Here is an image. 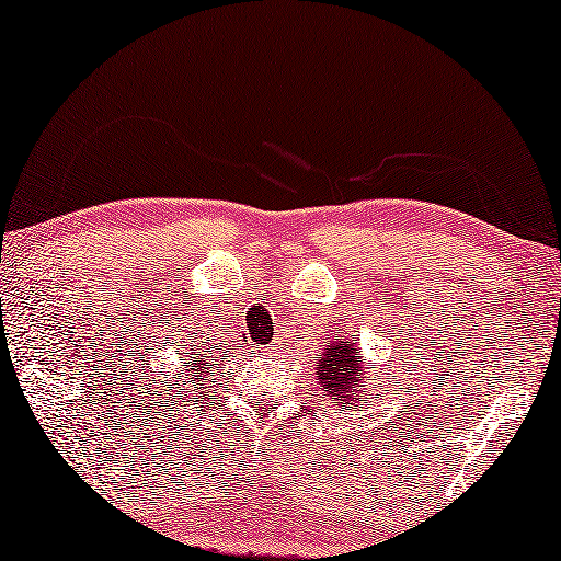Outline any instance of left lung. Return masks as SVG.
<instances>
[{"label": "left lung", "mask_w": 561, "mask_h": 561, "mask_svg": "<svg viewBox=\"0 0 561 561\" xmlns=\"http://www.w3.org/2000/svg\"><path fill=\"white\" fill-rule=\"evenodd\" d=\"M317 380L321 390L334 403L352 411L367 396V386H363V357L357 355V336H344V340L329 342L327 352L319 359Z\"/></svg>", "instance_id": "left-lung-1"}]
</instances>
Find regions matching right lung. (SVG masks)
Masks as SVG:
<instances>
[{
	"instance_id": "1",
	"label": "right lung",
	"mask_w": 561,
	"mask_h": 561,
	"mask_svg": "<svg viewBox=\"0 0 561 561\" xmlns=\"http://www.w3.org/2000/svg\"><path fill=\"white\" fill-rule=\"evenodd\" d=\"M179 355H183V359H186V363H183V370L188 373V380L194 382V386H183V390H194V393H202V386L206 382V375H209V365H211L209 357H214V344H211V347L183 344ZM168 396H171V393H168ZM175 396H181V393H175ZM183 403H186V401H183Z\"/></svg>"
}]
</instances>
